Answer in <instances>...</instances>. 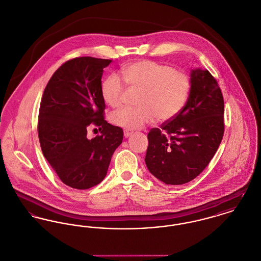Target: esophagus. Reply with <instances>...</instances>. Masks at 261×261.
<instances>
[{
  "label": "esophagus",
  "mask_w": 261,
  "mask_h": 261,
  "mask_svg": "<svg viewBox=\"0 0 261 261\" xmlns=\"http://www.w3.org/2000/svg\"><path fill=\"white\" fill-rule=\"evenodd\" d=\"M132 133H133V131H131V130H128V129L124 130V136H125L126 138H128L129 136H131Z\"/></svg>",
  "instance_id": "34e87169"
}]
</instances>
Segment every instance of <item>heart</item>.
<instances>
[{
	"mask_svg": "<svg viewBox=\"0 0 261 261\" xmlns=\"http://www.w3.org/2000/svg\"><path fill=\"white\" fill-rule=\"evenodd\" d=\"M122 77L131 87L141 89L138 107H124L112 113L111 122L122 128L135 130L158 119L175 118L188 99L191 83L188 75L172 66L153 60H139L125 65ZM101 96L112 108L122 105L125 85L117 75L102 81Z\"/></svg>",
	"mask_w": 261,
	"mask_h": 261,
	"instance_id": "1",
	"label": "heart"
}]
</instances>
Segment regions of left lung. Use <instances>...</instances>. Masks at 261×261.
<instances>
[{
    "label": "left lung",
    "instance_id": "8db88e82",
    "mask_svg": "<svg viewBox=\"0 0 261 261\" xmlns=\"http://www.w3.org/2000/svg\"><path fill=\"white\" fill-rule=\"evenodd\" d=\"M189 98L173 119L148 134L145 163L167 185L198 177L215 156L224 132V102L218 81L206 69L191 71Z\"/></svg>",
    "mask_w": 261,
    "mask_h": 261
}]
</instances>
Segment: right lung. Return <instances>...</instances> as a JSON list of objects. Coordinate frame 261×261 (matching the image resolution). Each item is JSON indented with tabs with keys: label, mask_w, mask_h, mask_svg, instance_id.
I'll list each match as a JSON object with an SVG mask.
<instances>
[{
	"label": "right lung",
	"mask_w": 261,
	"mask_h": 261,
	"mask_svg": "<svg viewBox=\"0 0 261 261\" xmlns=\"http://www.w3.org/2000/svg\"><path fill=\"white\" fill-rule=\"evenodd\" d=\"M112 62L91 57L67 60L53 74L40 101L38 132L40 148L60 180L87 190L105 178L123 130L104 120L101 96L103 68ZM91 123L101 134L86 137Z\"/></svg>",
	"instance_id": "add662e5"
}]
</instances>
